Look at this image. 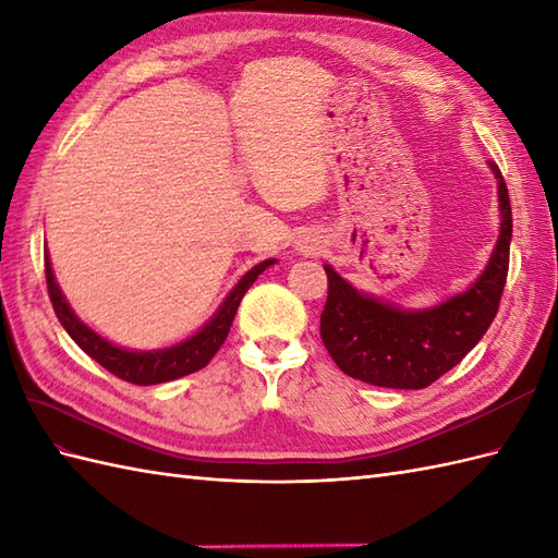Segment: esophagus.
Instances as JSON below:
<instances>
[{
  "instance_id": "1",
  "label": "esophagus",
  "mask_w": 558,
  "mask_h": 558,
  "mask_svg": "<svg viewBox=\"0 0 558 558\" xmlns=\"http://www.w3.org/2000/svg\"><path fill=\"white\" fill-rule=\"evenodd\" d=\"M302 252L304 254H320V244L318 242H306V244H302Z\"/></svg>"
}]
</instances>
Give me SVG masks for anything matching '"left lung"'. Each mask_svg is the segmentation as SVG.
<instances>
[{
  "instance_id": "left-lung-1",
  "label": "left lung",
  "mask_w": 558,
  "mask_h": 558,
  "mask_svg": "<svg viewBox=\"0 0 558 558\" xmlns=\"http://www.w3.org/2000/svg\"><path fill=\"white\" fill-rule=\"evenodd\" d=\"M501 228L483 276L463 294L427 311H401L356 292L330 266L320 340L349 378L392 390H421L442 378L481 342L495 320L509 276L511 202L497 163Z\"/></svg>"
}]
</instances>
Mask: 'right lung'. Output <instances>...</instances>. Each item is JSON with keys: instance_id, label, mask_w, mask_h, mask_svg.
I'll return each mask as SVG.
<instances>
[{"instance_id": "1", "label": "right lung", "mask_w": 558, "mask_h": 558, "mask_svg": "<svg viewBox=\"0 0 558 558\" xmlns=\"http://www.w3.org/2000/svg\"><path fill=\"white\" fill-rule=\"evenodd\" d=\"M270 264H276L274 258L262 262L258 266H254L250 274H244L242 280L235 284V290H232L226 296V302L220 304L216 316L206 323L197 335H192L190 340L180 342L175 347L159 349V352H128V349L113 347L111 342L101 340L95 330H89L85 323L77 320L66 300H63V294L54 280V274H51L49 256H45V276H47L49 300H51V306H54L59 323L66 328L73 342L81 347L87 356H93L99 366H104L109 373H113L116 378H121L125 383L159 385V383L183 378V375H190L209 364L214 354L220 349V344H223L228 338L232 318L238 314V306L242 302L244 292L252 288L254 280L262 276Z\"/></svg>"}]
</instances>
